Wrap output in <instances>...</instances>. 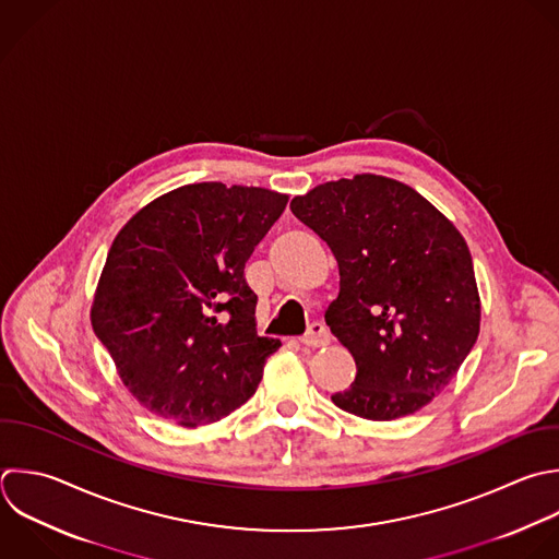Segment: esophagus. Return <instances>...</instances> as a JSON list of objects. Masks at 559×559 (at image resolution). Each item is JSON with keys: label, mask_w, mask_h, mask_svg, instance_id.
Returning <instances> with one entry per match:
<instances>
[{"label": "esophagus", "mask_w": 559, "mask_h": 559, "mask_svg": "<svg viewBox=\"0 0 559 559\" xmlns=\"http://www.w3.org/2000/svg\"><path fill=\"white\" fill-rule=\"evenodd\" d=\"M301 343H304L306 347H323V345L330 343V332L325 330L323 323H317V321H314V323L308 325V332L304 334Z\"/></svg>", "instance_id": "obj_1"}]
</instances>
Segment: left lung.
<instances>
[{
    "label": "left lung",
    "instance_id": "1",
    "mask_svg": "<svg viewBox=\"0 0 559 559\" xmlns=\"http://www.w3.org/2000/svg\"><path fill=\"white\" fill-rule=\"evenodd\" d=\"M290 210L338 262L341 290L325 323L354 356L356 378L332 402L373 421L424 408L478 336L463 236L413 188L378 175L317 186Z\"/></svg>",
    "mask_w": 559,
    "mask_h": 559
}]
</instances>
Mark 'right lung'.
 I'll list each match as a JSON object with an SVG mask.
<instances>
[{"label": "right lung", "instance_id": "obj_1", "mask_svg": "<svg viewBox=\"0 0 559 559\" xmlns=\"http://www.w3.org/2000/svg\"><path fill=\"white\" fill-rule=\"evenodd\" d=\"M286 203L264 188L192 183L116 236L92 325L144 408L194 428L255 393L280 341L258 336L245 262Z\"/></svg>", "mask_w": 559, "mask_h": 559}]
</instances>
